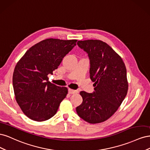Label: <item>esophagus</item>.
I'll return each instance as SVG.
<instances>
[{"instance_id":"esophagus-1","label":"esophagus","mask_w":150,"mask_h":150,"mask_svg":"<svg viewBox=\"0 0 150 150\" xmlns=\"http://www.w3.org/2000/svg\"><path fill=\"white\" fill-rule=\"evenodd\" d=\"M68 91L70 94H76V93H78V91L77 90H74V89H68Z\"/></svg>"}]
</instances>
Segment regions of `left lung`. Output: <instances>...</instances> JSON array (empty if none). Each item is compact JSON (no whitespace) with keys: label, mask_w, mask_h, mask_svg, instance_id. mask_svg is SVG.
<instances>
[{"label":"left lung","mask_w":150,"mask_h":150,"mask_svg":"<svg viewBox=\"0 0 150 150\" xmlns=\"http://www.w3.org/2000/svg\"><path fill=\"white\" fill-rule=\"evenodd\" d=\"M77 44L88 54L90 79L95 88L93 93L80 92L83 102L76 112L86 122L99 123L114 114L126 96V69L121 57L101 40H79Z\"/></svg>","instance_id":"obj_1"}]
</instances>
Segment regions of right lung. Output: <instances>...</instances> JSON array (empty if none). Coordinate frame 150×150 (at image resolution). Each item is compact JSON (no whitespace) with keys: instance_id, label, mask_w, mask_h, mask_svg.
<instances>
[{"instance_id":"1","label":"right lung","mask_w":150,"mask_h":150,"mask_svg":"<svg viewBox=\"0 0 150 150\" xmlns=\"http://www.w3.org/2000/svg\"><path fill=\"white\" fill-rule=\"evenodd\" d=\"M77 40L47 39L32 46L17 62L12 83L16 101L29 118L43 121L56 114L67 94L66 87L48 81Z\"/></svg>"}]
</instances>
